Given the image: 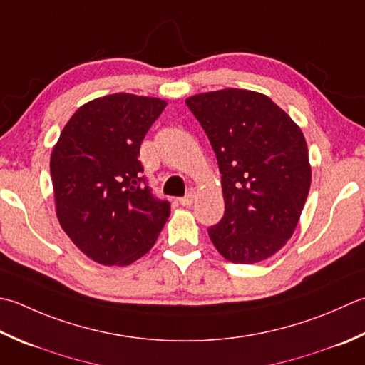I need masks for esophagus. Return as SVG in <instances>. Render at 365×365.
<instances>
[{
  "mask_svg": "<svg viewBox=\"0 0 365 365\" xmlns=\"http://www.w3.org/2000/svg\"><path fill=\"white\" fill-rule=\"evenodd\" d=\"M195 197H196V192L191 190V191H188V195L185 196V197H182L178 202H180L183 207H191L192 201H195Z\"/></svg>",
  "mask_w": 365,
  "mask_h": 365,
  "instance_id": "34e87169",
  "label": "esophagus"
}]
</instances>
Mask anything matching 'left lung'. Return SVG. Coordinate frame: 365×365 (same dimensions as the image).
<instances>
[{
	"label": "left lung",
	"mask_w": 365,
	"mask_h": 365,
	"mask_svg": "<svg viewBox=\"0 0 365 365\" xmlns=\"http://www.w3.org/2000/svg\"><path fill=\"white\" fill-rule=\"evenodd\" d=\"M217 155L225 215L209 230L235 264L275 255L294 234L309 196L312 166L304 133L258 91L223 88L187 98Z\"/></svg>",
	"instance_id": "obj_1"
}]
</instances>
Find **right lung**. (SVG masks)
Returning <instances> with one entry per match:
<instances>
[{
    "mask_svg": "<svg viewBox=\"0 0 365 365\" xmlns=\"http://www.w3.org/2000/svg\"><path fill=\"white\" fill-rule=\"evenodd\" d=\"M168 103L113 93L78 107L50 155L55 212L73 244L103 266H130L158 239L170 213L138 160Z\"/></svg>",
    "mask_w": 365,
    "mask_h": 365,
    "instance_id": "obj_1",
    "label": "right lung"
}]
</instances>
